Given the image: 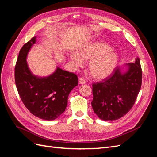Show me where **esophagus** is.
Instances as JSON below:
<instances>
[{
	"label": "esophagus",
	"mask_w": 157,
	"mask_h": 157,
	"mask_svg": "<svg viewBox=\"0 0 157 157\" xmlns=\"http://www.w3.org/2000/svg\"><path fill=\"white\" fill-rule=\"evenodd\" d=\"M86 80H85L84 78H82V77L80 78V79H79V84H86Z\"/></svg>",
	"instance_id": "1"
}]
</instances>
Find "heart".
Returning a JSON list of instances; mask_svg holds the SVG:
<instances>
[{
	"label": "heart",
	"mask_w": 157,
	"mask_h": 157,
	"mask_svg": "<svg viewBox=\"0 0 157 157\" xmlns=\"http://www.w3.org/2000/svg\"><path fill=\"white\" fill-rule=\"evenodd\" d=\"M70 58L77 67H82V61H90L89 72L96 80H103L110 76L115 69L118 61L117 52L107 44L98 41L88 44L80 50L79 54L72 53Z\"/></svg>",
	"instance_id": "1"
}]
</instances>
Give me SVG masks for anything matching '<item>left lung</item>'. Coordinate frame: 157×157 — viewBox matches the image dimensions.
<instances>
[{"label": "left lung", "mask_w": 157, "mask_h": 157, "mask_svg": "<svg viewBox=\"0 0 157 157\" xmlns=\"http://www.w3.org/2000/svg\"><path fill=\"white\" fill-rule=\"evenodd\" d=\"M123 73L115 68L103 82L92 84L94 113L103 121H115L124 116L134 105L141 86L142 71L138 58L135 63H126Z\"/></svg>", "instance_id": "obj_1"}]
</instances>
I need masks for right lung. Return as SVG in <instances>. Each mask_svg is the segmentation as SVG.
<instances>
[{
    "mask_svg": "<svg viewBox=\"0 0 157 157\" xmlns=\"http://www.w3.org/2000/svg\"><path fill=\"white\" fill-rule=\"evenodd\" d=\"M36 38L33 37L20 51L15 67L16 85L23 104L33 115L52 121L65 111L69 94L78 85V77L59 67L48 77L33 75L26 59Z\"/></svg>",
    "mask_w": 157,
    "mask_h": 157,
    "instance_id": "add662e5",
    "label": "right lung"
}]
</instances>
